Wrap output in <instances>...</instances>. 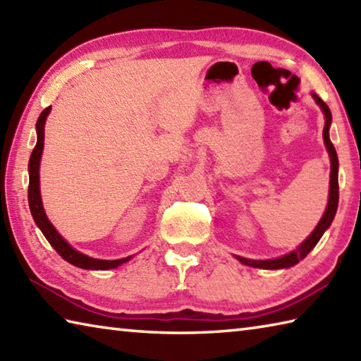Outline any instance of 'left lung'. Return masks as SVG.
<instances>
[{"label": "left lung", "instance_id": "left-lung-1", "mask_svg": "<svg viewBox=\"0 0 361 361\" xmlns=\"http://www.w3.org/2000/svg\"><path fill=\"white\" fill-rule=\"evenodd\" d=\"M314 98V102L317 106L322 109L324 117H326V125H324V131H322V137H324V144H326V148L329 152L330 157V190H329V203L327 208L324 211V216L321 217L319 224L316 225V228L312 231L305 241H303L298 249L286 253V255L280 257V258H274V259H249V258H243L235 255L236 259L241 261L243 264L250 266V267H259V269H286V267H291L294 264H298L300 259L305 258L310 252L314 249V245L319 243V239L322 238L324 233L330 227L331 222H334L336 209H338V199H340V189H338V157H336V150L334 144H331L330 136H329V130L331 125V112L329 109V106L324 103L319 97L316 94H312Z\"/></svg>", "mask_w": 361, "mask_h": 361}]
</instances>
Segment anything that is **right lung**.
Instances as JSON below:
<instances>
[{
	"mask_svg": "<svg viewBox=\"0 0 361 361\" xmlns=\"http://www.w3.org/2000/svg\"><path fill=\"white\" fill-rule=\"evenodd\" d=\"M51 111V106H48L47 109L42 111V114L37 118V123H35V130H37V144H35L34 150L31 153L30 164H27V171H30V188H27V202H30V209L32 219L40 231L44 233L47 241L51 244L53 249L59 253V255L67 261V263L73 264L76 267H81V269H89V271H108V269H116L120 264L130 261L131 257H126L122 259H98V258H90L84 253L75 250L72 245H70L66 239H63L58 230L53 227V224L48 221L45 214L44 204H42L40 199V159H42V152H44V139H45V120Z\"/></svg>",
	"mask_w": 361,
	"mask_h": 361,
	"instance_id": "right-lung-1",
	"label": "right lung"
}]
</instances>
